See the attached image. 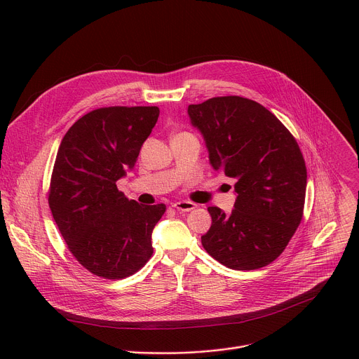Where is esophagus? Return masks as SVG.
Returning a JSON list of instances; mask_svg holds the SVG:
<instances>
[{"instance_id": "34e87169", "label": "esophagus", "mask_w": 359, "mask_h": 359, "mask_svg": "<svg viewBox=\"0 0 359 359\" xmlns=\"http://www.w3.org/2000/svg\"><path fill=\"white\" fill-rule=\"evenodd\" d=\"M173 208L179 212H191L196 208V204L189 200H182V201L173 203Z\"/></svg>"}]
</instances>
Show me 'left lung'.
<instances>
[{
    "label": "left lung",
    "instance_id": "left-lung-1",
    "mask_svg": "<svg viewBox=\"0 0 359 359\" xmlns=\"http://www.w3.org/2000/svg\"><path fill=\"white\" fill-rule=\"evenodd\" d=\"M215 170L236 179L231 215L209 208L212 227L201 244L233 270H257L284 251L301 223L306 168L290 130L263 105L217 96L189 105Z\"/></svg>",
    "mask_w": 359,
    "mask_h": 359
}]
</instances>
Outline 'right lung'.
<instances>
[{"label": "right lung", "mask_w": 359, "mask_h": 359, "mask_svg": "<svg viewBox=\"0 0 359 359\" xmlns=\"http://www.w3.org/2000/svg\"><path fill=\"white\" fill-rule=\"evenodd\" d=\"M159 112L158 107L99 108L79 118L60 144L49 209L69 251L93 276L126 278L151 257V231L166 206L128 200L116 182L135 168Z\"/></svg>", "instance_id": "add662e5"}]
</instances>
